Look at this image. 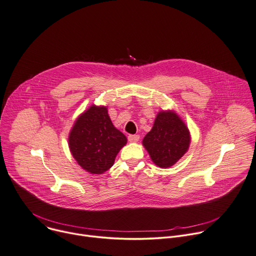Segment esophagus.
<instances>
[{
  "label": "esophagus",
  "instance_id": "esophagus-1",
  "mask_svg": "<svg viewBox=\"0 0 256 256\" xmlns=\"http://www.w3.org/2000/svg\"><path fill=\"white\" fill-rule=\"evenodd\" d=\"M139 138H140V136H139V135H136V134H134V135H129V136H128V140L130 141V142H137V141L139 140Z\"/></svg>",
  "mask_w": 256,
  "mask_h": 256
}]
</instances>
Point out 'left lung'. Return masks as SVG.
<instances>
[{
  "label": "left lung",
  "instance_id": "8db88e82",
  "mask_svg": "<svg viewBox=\"0 0 256 256\" xmlns=\"http://www.w3.org/2000/svg\"><path fill=\"white\" fill-rule=\"evenodd\" d=\"M142 144L156 166L168 168L177 162L187 152L190 134L176 112L162 110Z\"/></svg>",
  "mask_w": 256,
  "mask_h": 256
}]
</instances>
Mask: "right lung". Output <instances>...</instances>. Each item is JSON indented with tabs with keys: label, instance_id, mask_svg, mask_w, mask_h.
Masks as SVG:
<instances>
[{
	"label": "right lung",
	"instance_id": "1",
	"mask_svg": "<svg viewBox=\"0 0 256 256\" xmlns=\"http://www.w3.org/2000/svg\"><path fill=\"white\" fill-rule=\"evenodd\" d=\"M126 142V136L112 125L106 106H92L77 119L69 135L72 156L92 174L108 171Z\"/></svg>",
	"mask_w": 256,
	"mask_h": 256
}]
</instances>
